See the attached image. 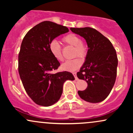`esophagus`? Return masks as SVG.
<instances>
[{
    "mask_svg": "<svg viewBox=\"0 0 133 133\" xmlns=\"http://www.w3.org/2000/svg\"><path fill=\"white\" fill-rule=\"evenodd\" d=\"M72 74H73V75H74V77H75V79H76V81H77V80H78V78H77V75H76V72H73Z\"/></svg>",
    "mask_w": 133,
    "mask_h": 133,
    "instance_id": "obj_1",
    "label": "esophagus"
}]
</instances>
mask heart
<instances>
[{
    "label": "heart",
    "mask_w": 133,
    "mask_h": 133,
    "mask_svg": "<svg viewBox=\"0 0 133 133\" xmlns=\"http://www.w3.org/2000/svg\"><path fill=\"white\" fill-rule=\"evenodd\" d=\"M62 41L68 45L74 47V56L83 58L87 54V47L81 40V38L74 34H69L62 38ZM50 52L56 60L61 61L63 60L62 48L56 40L52 41L49 45ZM82 61L79 58L68 60L62 64V69L65 71H74L81 65Z\"/></svg>",
    "instance_id": "b5f03b06"
}]
</instances>
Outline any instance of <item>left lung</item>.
<instances>
[{"instance_id":"obj_1","label":"left lung","mask_w":133,"mask_h":133,"mask_svg":"<svg viewBox=\"0 0 133 133\" xmlns=\"http://www.w3.org/2000/svg\"><path fill=\"white\" fill-rule=\"evenodd\" d=\"M71 30L83 37L88 47L84 63L77 73L79 79L87 82L88 87L84 91H79V96L89 103L103 101L111 92L116 78V50L110 41L94 29L71 28Z\"/></svg>"}]
</instances>
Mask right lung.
<instances>
[{
	"instance_id": "add662e5",
	"label": "right lung",
	"mask_w": 133,
	"mask_h": 133,
	"mask_svg": "<svg viewBox=\"0 0 133 133\" xmlns=\"http://www.w3.org/2000/svg\"><path fill=\"white\" fill-rule=\"evenodd\" d=\"M69 32L68 27L44 21L26 34L19 54V73L24 89L34 103L50 106L57 103L66 80L75 79L68 71L52 74L60 63L49 49L52 41Z\"/></svg>"
}]
</instances>
